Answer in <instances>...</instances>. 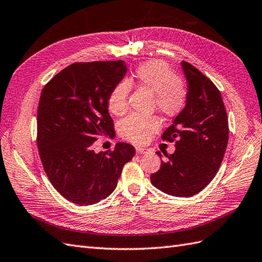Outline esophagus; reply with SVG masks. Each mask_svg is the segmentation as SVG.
I'll return each instance as SVG.
<instances>
[{"instance_id": "obj_1", "label": "esophagus", "mask_w": 262, "mask_h": 262, "mask_svg": "<svg viewBox=\"0 0 262 262\" xmlns=\"http://www.w3.org/2000/svg\"><path fill=\"white\" fill-rule=\"evenodd\" d=\"M147 151H148V149L145 148V147H136V154H138V155L146 154Z\"/></svg>"}]
</instances>
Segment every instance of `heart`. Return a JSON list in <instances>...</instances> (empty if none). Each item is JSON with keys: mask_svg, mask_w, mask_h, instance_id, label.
Listing matches in <instances>:
<instances>
[{"mask_svg": "<svg viewBox=\"0 0 262 262\" xmlns=\"http://www.w3.org/2000/svg\"><path fill=\"white\" fill-rule=\"evenodd\" d=\"M132 83L154 94V106L168 117L179 115L186 105L187 88L166 62L150 60L136 67L132 76ZM129 83L123 80L113 88L108 97V109L120 116L127 111ZM160 128V119L155 116H142L132 114L120 121L119 135L134 144L147 142Z\"/></svg>", "mask_w": 262, "mask_h": 262, "instance_id": "b5f03b06", "label": "heart"}]
</instances>
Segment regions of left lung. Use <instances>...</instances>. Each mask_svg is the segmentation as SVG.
<instances>
[{"instance_id":"left-lung-1","label":"left lung","mask_w":262,"mask_h":262,"mask_svg":"<svg viewBox=\"0 0 262 262\" xmlns=\"http://www.w3.org/2000/svg\"><path fill=\"white\" fill-rule=\"evenodd\" d=\"M187 101L162 139L175 142V151L150 175L155 187L168 195L193 196L213 180L226 153L229 126L220 91L191 63L182 61ZM157 155L162 157L160 151Z\"/></svg>"}]
</instances>
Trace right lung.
<instances>
[{
	"label": "right lung",
	"instance_id": "add662e5",
	"mask_svg": "<svg viewBox=\"0 0 262 262\" xmlns=\"http://www.w3.org/2000/svg\"><path fill=\"white\" fill-rule=\"evenodd\" d=\"M126 72L123 60L77 62L42 89L36 121L40 159L53 187L75 204H95L111 195L135 155L127 143L105 153L93 149L98 137L115 136L108 97Z\"/></svg>",
	"mask_w": 262,
	"mask_h": 262
}]
</instances>
